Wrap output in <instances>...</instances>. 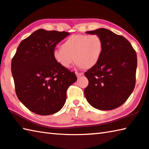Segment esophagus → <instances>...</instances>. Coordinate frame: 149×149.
Here are the masks:
<instances>
[{"instance_id":"34e87169","label":"esophagus","mask_w":149,"mask_h":149,"mask_svg":"<svg viewBox=\"0 0 149 149\" xmlns=\"http://www.w3.org/2000/svg\"><path fill=\"white\" fill-rule=\"evenodd\" d=\"M75 74H76L77 77L78 78H79V77H81V76H82V75H83V73H79V72H76V73H75Z\"/></svg>"}]
</instances>
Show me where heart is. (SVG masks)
<instances>
[{
  "mask_svg": "<svg viewBox=\"0 0 149 149\" xmlns=\"http://www.w3.org/2000/svg\"><path fill=\"white\" fill-rule=\"evenodd\" d=\"M103 48L102 40L98 35L74 34L63 43L61 49L54 51L53 55L56 63L64 68H69L75 61L77 66L88 70L98 64Z\"/></svg>",
  "mask_w": 149,
  "mask_h": 149,
  "instance_id": "1",
  "label": "heart"
}]
</instances>
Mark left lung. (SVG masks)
<instances>
[{
  "mask_svg": "<svg viewBox=\"0 0 149 149\" xmlns=\"http://www.w3.org/2000/svg\"><path fill=\"white\" fill-rule=\"evenodd\" d=\"M100 36L103 52L96 65L85 75L88 85L84 91L87 102L100 110H111L125 102L136 85L137 55L125 38L106 29L86 32Z\"/></svg>",
  "mask_w": 149,
  "mask_h": 149,
  "instance_id": "1",
  "label": "left lung"
}]
</instances>
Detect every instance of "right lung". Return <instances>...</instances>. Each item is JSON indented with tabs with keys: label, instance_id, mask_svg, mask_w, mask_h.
<instances>
[{
	"label": "right lung",
	"instance_id": "add662e5",
	"mask_svg": "<svg viewBox=\"0 0 149 149\" xmlns=\"http://www.w3.org/2000/svg\"><path fill=\"white\" fill-rule=\"evenodd\" d=\"M67 32L38 29L20 44L12 60L15 93L21 103L36 114L49 115L65 104L68 88L76 81L75 73L53 58L56 44Z\"/></svg>",
	"mask_w": 149,
	"mask_h": 149
}]
</instances>
